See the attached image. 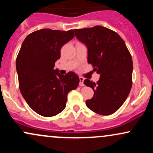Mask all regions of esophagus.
I'll return each mask as SVG.
<instances>
[{"label":"esophagus","mask_w":153,"mask_h":153,"mask_svg":"<svg viewBox=\"0 0 153 153\" xmlns=\"http://www.w3.org/2000/svg\"><path fill=\"white\" fill-rule=\"evenodd\" d=\"M80 83H79V85H80V86H83L84 85V82H83V80H84V78H82V77H80Z\"/></svg>","instance_id":"esophagus-1"}]
</instances>
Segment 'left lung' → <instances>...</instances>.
Returning <instances> with one entry per match:
<instances>
[{"label": "left lung", "instance_id": "left-lung-1", "mask_svg": "<svg viewBox=\"0 0 153 153\" xmlns=\"http://www.w3.org/2000/svg\"><path fill=\"white\" fill-rule=\"evenodd\" d=\"M77 39L88 49V62L100 75L97 82L84 80L94 91L87 107L96 114L110 115L122 106L132 85L133 64L124 40L101 26L74 29Z\"/></svg>", "mask_w": 153, "mask_h": 153}]
</instances>
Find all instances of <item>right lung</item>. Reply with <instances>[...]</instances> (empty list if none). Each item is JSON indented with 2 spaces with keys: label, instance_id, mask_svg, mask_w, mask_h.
<instances>
[{
  "label": "right lung",
  "instance_id": "right-lung-1",
  "mask_svg": "<svg viewBox=\"0 0 153 153\" xmlns=\"http://www.w3.org/2000/svg\"><path fill=\"white\" fill-rule=\"evenodd\" d=\"M73 37V30L40 29L26 36L17 56L21 93L28 105L43 117H53L64 110L68 93L80 82L73 72L63 75L54 70L62 47Z\"/></svg>",
  "mask_w": 153,
  "mask_h": 153
}]
</instances>
